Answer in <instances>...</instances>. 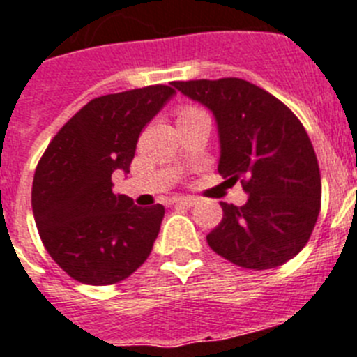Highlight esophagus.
<instances>
[{
    "instance_id": "34e87169",
    "label": "esophagus",
    "mask_w": 357,
    "mask_h": 357,
    "mask_svg": "<svg viewBox=\"0 0 357 357\" xmlns=\"http://www.w3.org/2000/svg\"><path fill=\"white\" fill-rule=\"evenodd\" d=\"M197 202H199V199H195V197H178V199L175 200V204L185 206V208H191V206H195Z\"/></svg>"
}]
</instances>
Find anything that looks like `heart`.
I'll use <instances>...</instances> for the list:
<instances>
[{
  "mask_svg": "<svg viewBox=\"0 0 357 357\" xmlns=\"http://www.w3.org/2000/svg\"><path fill=\"white\" fill-rule=\"evenodd\" d=\"M199 109H193V107H182L181 113H178V116H188V114H193L197 113Z\"/></svg>",
  "mask_w": 357,
  "mask_h": 357,
  "instance_id": "heart-1",
  "label": "heart"
}]
</instances>
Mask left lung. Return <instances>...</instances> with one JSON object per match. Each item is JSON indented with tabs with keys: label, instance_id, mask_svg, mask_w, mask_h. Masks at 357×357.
<instances>
[{
	"label": "left lung",
	"instance_id": "1",
	"mask_svg": "<svg viewBox=\"0 0 357 357\" xmlns=\"http://www.w3.org/2000/svg\"><path fill=\"white\" fill-rule=\"evenodd\" d=\"M213 113L219 173L241 178L244 206L220 202L222 220L206 237L229 263L250 270L284 264L305 248L321 208L317 157L303 123L281 100L241 78L172 82Z\"/></svg>",
	"mask_w": 357,
	"mask_h": 357
}]
</instances>
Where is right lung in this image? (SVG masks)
<instances>
[{
	"instance_id": "add662e5",
	"label": "right lung",
	"mask_w": 357,
	"mask_h": 357,
	"mask_svg": "<svg viewBox=\"0 0 357 357\" xmlns=\"http://www.w3.org/2000/svg\"><path fill=\"white\" fill-rule=\"evenodd\" d=\"M175 94L149 85L91 100L58 131L38 162L32 213L54 263L73 279L105 287L144 264L160 231L164 206H135L113 193L114 172L129 173L138 137Z\"/></svg>"
}]
</instances>
